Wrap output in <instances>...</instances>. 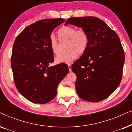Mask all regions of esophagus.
<instances>
[{"label":"esophagus","instance_id":"obj_1","mask_svg":"<svg viewBox=\"0 0 132 132\" xmlns=\"http://www.w3.org/2000/svg\"><path fill=\"white\" fill-rule=\"evenodd\" d=\"M68 69H69V71H71V65L70 64H68Z\"/></svg>","mask_w":132,"mask_h":132}]
</instances>
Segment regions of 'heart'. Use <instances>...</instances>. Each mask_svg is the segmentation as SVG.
Here are the masks:
<instances>
[{
    "label": "heart",
    "mask_w": 132,
    "mask_h": 132,
    "mask_svg": "<svg viewBox=\"0 0 132 132\" xmlns=\"http://www.w3.org/2000/svg\"><path fill=\"white\" fill-rule=\"evenodd\" d=\"M61 41H68L66 49L56 58L57 63H69L79 55L84 53L89 45V37L83 29H77L74 26H64L57 32ZM50 47L54 55H59L61 52L60 43L54 37L50 38Z\"/></svg>",
    "instance_id": "b5f03b06"
}]
</instances>
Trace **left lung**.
Instances as JSON below:
<instances>
[{"label":"left lung","mask_w":132,"mask_h":132,"mask_svg":"<svg viewBox=\"0 0 132 132\" xmlns=\"http://www.w3.org/2000/svg\"><path fill=\"white\" fill-rule=\"evenodd\" d=\"M82 28L89 37L87 50L72 65L76 90L83 100L98 102L110 96L122 79L124 52L120 38L105 22L95 17H73L65 25Z\"/></svg>","instance_id":"1"}]
</instances>
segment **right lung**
<instances>
[{"mask_svg": "<svg viewBox=\"0 0 132 132\" xmlns=\"http://www.w3.org/2000/svg\"><path fill=\"white\" fill-rule=\"evenodd\" d=\"M64 19H44L27 26L14 41L11 68L15 86L27 100L45 104L56 95L57 86L69 72L68 65L50 67L54 56L50 47L52 31Z\"/></svg>", "mask_w": 132, "mask_h": 132, "instance_id": "obj_1", "label": "right lung"}]
</instances>
